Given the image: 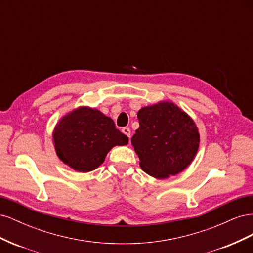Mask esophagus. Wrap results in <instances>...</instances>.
Wrapping results in <instances>:
<instances>
[{"instance_id": "obj_1", "label": "esophagus", "mask_w": 253, "mask_h": 253, "mask_svg": "<svg viewBox=\"0 0 253 253\" xmlns=\"http://www.w3.org/2000/svg\"><path fill=\"white\" fill-rule=\"evenodd\" d=\"M121 132L124 133L125 135H126L128 137V139L131 138V129H129L128 127H122L121 128Z\"/></svg>"}]
</instances>
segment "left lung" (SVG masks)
Listing matches in <instances>:
<instances>
[{
    "instance_id": "obj_1",
    "label": "left lung",
    "mask_w": 253,
    "mask_h": 253,
    "mask_svg": "<svg viewBox=\"0 0 253 253\" xmlns=\"http://www.w3.org/2000/svg\"><path fill=\"white\" fill-rule=\"evenodd\" d=\"M137 117L139 127L132 137V144L141 169L158 179L185 170L200 145L194 121L168 101L144 106Z\"/></svg>"
}]
</instances>
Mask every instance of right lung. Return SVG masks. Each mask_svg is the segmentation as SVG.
I'll use <instances>...</instances> for the list:
<instances>
[{
    "label": "right lung",
    "instance_id": "add662e5",
    "mask_svg": "<svg viewBox=\"0 0 253 253\" xmlns=\"http://www.w3.org/2000/svg\"><path fill=\"white\" fill-rule=\"evenodd\" d=\"M52 137L58 157L78 172L95 170L113 147L128 142L113 119L87 106H81L60 119Z\"/></svg>",
    "mask_w": 253,
    "mask_h": 253
}]
</instances>
